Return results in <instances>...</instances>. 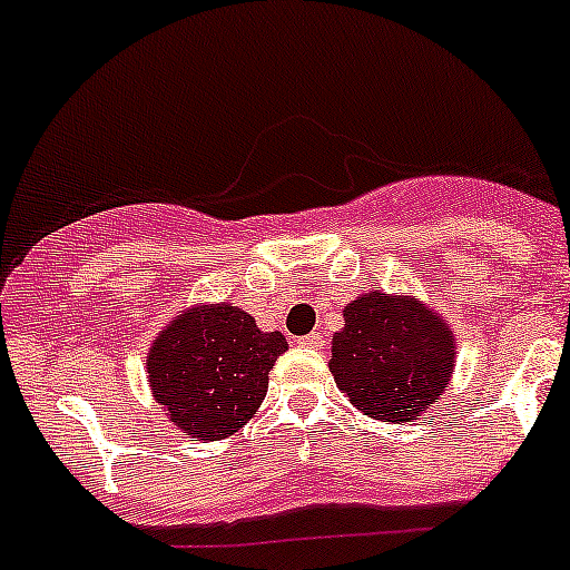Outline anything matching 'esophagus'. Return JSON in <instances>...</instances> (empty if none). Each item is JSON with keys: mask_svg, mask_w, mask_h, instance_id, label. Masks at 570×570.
<instances>
[{"mask_svg": "<svg viewBox=\"0 0 570 570\" xmlns=\"http://www.w3.org/2000/svg\"><path fill=\"white\" fill-rule=\"evenodd\" d=\"M296 344L302 346H311V350H322V333H311V335H302V338H296Z\"/></svg>", "mask_w": 570, "mask_h": 570, "instance_id": "esophagus-1", "label": "esophagus"}]
</instances>
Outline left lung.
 Segmentation results:
<instances>
[{
    "label": "left lung",
    "mask_w": 570,
    "mask_h": 570,
    "mask_svg": "<svg viewBox=\"0 0 570 570\" xmlns=\"http://www.w3.org/2000/svg\"><path fill=\"white\" fill-rule=\"evenodd\" d=\"M453 363L456 338L442 316L411 296L370 291L344 307L330 372L357 411L411 422L439 403Z\"/></svg>",
    "instance_id": "left-lung-1"
}]
</instances>
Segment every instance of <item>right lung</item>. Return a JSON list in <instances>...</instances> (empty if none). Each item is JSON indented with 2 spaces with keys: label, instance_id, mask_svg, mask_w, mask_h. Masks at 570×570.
<instances>
[{
  "label": "right lung",
  "instance_id": "add662e5",
  "mask_svg": "<svg viewBox=\"0 0 570 570\" xmlns=\"http://www.w3.org/2000/svg\"><path fill=\"white\" fill-rule=\"evenodd\" d=\"M288 350L282 333H263L240 307L181 311L148 350V381L167 420L193 442L240 431L268 392V372Z\"/></svg>",
  "mask_w": 570,
  "mask_h": 570
}]
</instances>
